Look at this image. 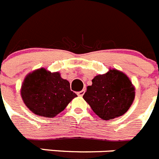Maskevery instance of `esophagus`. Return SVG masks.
I'll return each instance as SVG.
<instances>
[{
  "mask_svg": "<svg viewBox=\"0 0 159 159\" xmlns=\"http://www.w3.org/2000/svg\"><path fill=\"white\" fill-rule=\"evenodd\" d=\"M84 93H85V89H82L81 91H79V92H78V96H80V97L83 96Z\"/></svg>",
  "mask_w": 159,
  "mask_h": 159,
  "instance_id": "esophagus-1",
  "label": "esophagus"
}]
</instances>
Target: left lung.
Segmentation results:
<instances>
[{"label":"left lung","mask_w":159,"mask_h":159,"mask_svg":"<svg viewBox=\"0 0 159 159\" xmlns=\"http://www.w3.org/2000/svg\"><path fill=\"white\" fill-rule=\"evenodd\" d=\"M134 97L135 88L128 76L110 69L106 74L95 76L83 98L99 118L110 120L126 113Z\"/></svg>","instance_id":"8db88e82"}]
</instances>
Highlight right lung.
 <instances>
[{
	"instance_id": "obj_1",
	"label": "right lung",
	"mask_w": 159,
	"mask_h": 159,
	"mask_svg": "<svg viewBox=\"0 0 159 159\" xmlns=\"http://www.w3.org/2000/svg\"><path fill=\"white\" fill-rule=\"evenodd\" d=\"M22 100L37 115L53 118L65 110L77 94L59 72L41 68L27 74L20 88Z\"/></svg>"
}]
</instances>
